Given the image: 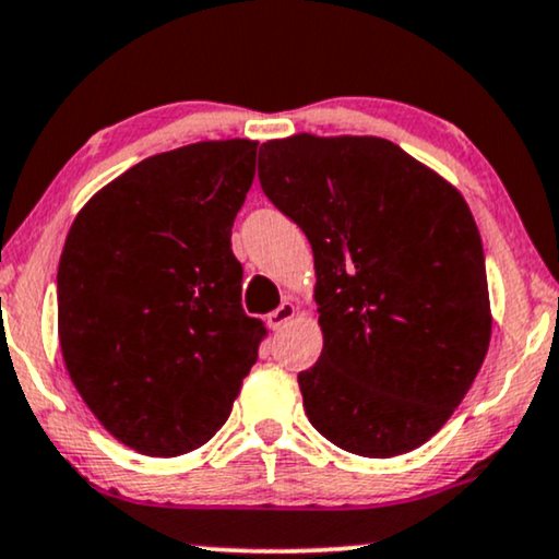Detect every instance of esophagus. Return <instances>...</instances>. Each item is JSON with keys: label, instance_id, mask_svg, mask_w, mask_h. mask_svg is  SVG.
Wrapping results in <instances>:
<instances>
[{"label": "esophagus", "instance_id": "1", "mask_svg": "<svg viewBox=\"0 0 559 559\" xmlns=\"http://www.w3.org/2000/svg\"><path fill=\"white\" fill-rule=\"evenodd\" d=\"M294 314H296L294 304L292 301H281V307L273 309V312L267 314V324H271V330H281L288 320H292Z\"/></svg>", "mask_w": 559, "mask_h": 559}]
</instances>
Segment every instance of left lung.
<instances>
[{
	"mask_svg": "<svg viewBox=\"0 0 559 559\" xmlns=\"http://www.w3.org/2000/svg\"><path fill=\"white\" fill-rule=\"evenodd\" d=\"M258 178L314 252L324 345L299 373L309 423L358 456L423 447L490 345L485 252L467 201L377 136L267 141Z\"/></svg>",
	"mask_w": 559,
	"mask_h": 559,
	"instance_id": "obj_1",
	"label": "left lung"
}]
</instances>
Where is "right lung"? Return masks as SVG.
<instances>
[{"label":"right lung","instance_id":"1","mask_svg":"<svg viewBox=\"0 0 559 559\" xmlns=\"http://www.w3.org/2000/svg\"><path fill=\"white\" fill-rule=\"evenodd\" d=\"M258 141H201L133 165L63 245L59 343L103 428L146 456L188 454L224 426L267 335L242 309L231 224Z\"/></svg>","mask_w":559,"mask_h":559}]
</instances>
